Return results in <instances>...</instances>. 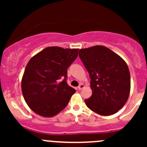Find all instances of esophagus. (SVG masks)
I'll use <instances>...</instances> for the list:
<instances>
[{
	"instance_id": "1",
	"label": "esophagus",
	"mask_w": 147,
	"mask_h": 147,
	"mask_svg": "<svg viewBox=\"0 0 147 147\" xmlns=\"http://www.w3.org/2000/svg\"><path fill=\"white\" fill-rule=\"evenodd\" d=\"M84 88V84H81L80 85H79V86H78V89H79V90H82V89H83Z\"/></svg>"
}]
</instances>
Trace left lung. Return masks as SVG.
Masks as SVG:
<instances>
[{
  "instance_id": "1",
  "label": "left lung",
  "mask_w": 147,
  "mask_h": 147,
  "mask_svg": "<svg viewBox=\"0 0 147 147\" xmlns=\"http://www.w3.org/2000/svg\"><path fill=\"white\" fill-rule=\"evenodd\" d=\"M79 56L90 77L92 93L85 99L91 111L111 115L121 109L129 98L131 77L122 57L103 45L80 49Z\"/></svg>"
}]
</instances>
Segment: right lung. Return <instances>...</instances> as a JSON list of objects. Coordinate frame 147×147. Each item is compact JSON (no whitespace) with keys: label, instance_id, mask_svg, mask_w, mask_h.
Segmentation results:
<instances>
[{"label":"right lung","instance_id":"1","mask_svg":"<svg viewBox=\"0 0 147 147\" xmlns=\"http://www.w3.org/2000/svg\"><path fill=\"white\" fill-rule=\"evenodd\" d=\"M79 49L48 47L30 59L21 81L25 102L42 117H51L66 107L75 92L66 82L67 69Z\"/></svg>","mask_w":147,"mask_h":147}]
</instances>
